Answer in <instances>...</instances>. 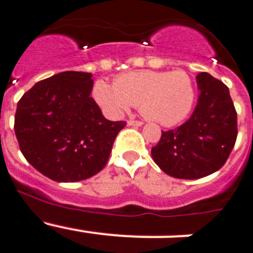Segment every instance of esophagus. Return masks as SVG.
Returning <instances> with one entry per match:
<instances>
[{"label":"esophagus","mask_w":253,"mask_h":253,"mask_svg":"<svg viewBox=\"0 0 253 253\" xmlns=\"http://www.w3.org/2000/svg\"><path fill=\"white\" fill-rule=\"evenodd\" d=\"M128 125H130V126H142L143 122H139V120L129 119V120H128Z\"/></svg>","instance_id":"esophagus-1"}]
</instances>
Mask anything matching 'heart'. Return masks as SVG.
Here are the masks:
<instances>
[{
    "instance_id": "obj_1",
    "label": "heart",
    "mask_w": 253,
    "mask_h": 253,
    "mask_svg": "<svg viewBox=\"0 0 253 253\" xmlns=\"http://www.w3.org/2000/svg\"><path fill=\"white\" fill-rule=\"evenodd\" d=\"M93 97L113 114L125 113L133 105L139 106L146 119L172 126L191 113L196 90L193 78L185 71L157 72L146 69L116 77L114 86L97 81L93 86Z\"/></svg>"
}]
</instances>
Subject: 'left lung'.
<instances>
[{"label": "left lung", "mask_w": 253, "mask_h": 253, "mask_svg": "<svg viewBox=\"0 0 253 253\" xmlns=\"http://www.w3.org/2000/svg\"><path fill=\"white\" fill-rule=\"evenodd\" d=\"M199 99L190 119L163 131L152 148L153 161L165 173L196 180L222 169L237 139V113L228 87L209 73L196 77Z\"/></svg>", "instance_id": "obj_1"}]
</instances>
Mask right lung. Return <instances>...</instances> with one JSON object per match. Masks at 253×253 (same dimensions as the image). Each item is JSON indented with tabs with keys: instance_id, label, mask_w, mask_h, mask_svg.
Instances as JSON below:
<instances>
[{
	"instance_id": "1",
	"label": "right lung",
	"mask_w": 253,
	"mask_h": 253,
	"mask_svg": "<svg viewBox=\"0 0 253 253\" xmlns=\"http://www.w3.org/2000/svg\"><path fill=\"white\" fill-rule=\"evenodd\" d=\"M91 73H58L17 102L15 134L31 166L53 181L76 182L101 171L125 122L104 118L91 97Z\"/></svg>"
}]
</instances>
